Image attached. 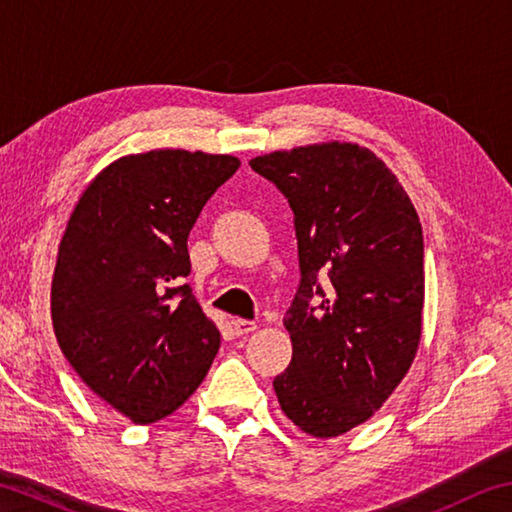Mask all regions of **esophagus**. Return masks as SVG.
<instances>
[{
  "instance_id": "34e87169",
  "label": "esophagus",
  "mask_w": 512,
  "mask_h": 512,
  "mask_svg": "<svg viewBox=\"0 0 512 512\" xmlns=\"http://www.w3.org/2000/svg\"><path fill=\"white\" fill-rule=\"evenodd\" d=\"M232 327H235V333H237V336H246V333H253V331L257 329V324H255V322H250V320H241V318H237V320H232Z\"/></svg>"
}]
</instances>
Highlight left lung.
<instances>
[{
	"mask_svg": "<svg viewBox=\"0 0 512 512\" xmlns=\"http://www.w3.org/2000/svg\"><path fill=\"white\" fill-rule=\"evenodd\" d=\"M295 215L300 288L286 311L293 358L273 387L315 439L369 421L401 385L423 331V230L396 174L356 143L255 156ZM327 274V292L317 277ZM318 299L321 304L313 307Z\"/></svg>",
	"mask_w": 512,
	"mask_h": 512,
	"instance_id": "left-lung-1",
	"label": "left lung"
}]
</instances>
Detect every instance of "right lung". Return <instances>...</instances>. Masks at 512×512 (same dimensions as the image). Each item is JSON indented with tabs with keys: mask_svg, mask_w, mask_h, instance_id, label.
I'll list each match as a JSON object with an SVG mask.
<instances>
[{
	"mask_svg": "<svg viewBox=\"0 0 512 512\" xmlns=\"http://www.w3.org/2000/svg\"><path fill=\"white\" fill-rule=\"evenodd\" d=\"M237 156H120L82 190L51 284L58 345L91 392L136 425L170 416L203 383L221 336L183 284L188 235Z\"/></svg>",
	"mask_w": 512,
	"mask_h": 512,
	"instance_id": "add662e5",
	"label": "right lung"
}]
</instances>
